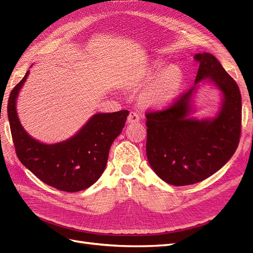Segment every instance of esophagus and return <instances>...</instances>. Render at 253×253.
<instances>
[{
	"instance_id": "obj_1",
	"label": "esophagus",
	"mask_w": 253,
	"mask_h": 253,
	"mask_svg": "<svg viewBox=\"0 0 253 253\" xmlns=\"http://www.w3.org/2000/svg\"><path fill=\"white\" fill-rule=\"evenodd\" d=\"M139 119H140V117H139V114L138 113L135 112V111L129 112L128 116H127V122H128V124H132V122H138Z\"/></svg>"
}]
</instances>
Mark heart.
<instances>
[{
    "instance_id": "obj_1",
    "label": "heart",
    "mask_w": 253,
    "mask_h": 253,
    "mask_svg": "<svg viewBox=\"0 0 253 253\" xmlns=\"http://www.w3.org/2000/svg\"><path fill=\"white\" fill-rule=\"evenodd\" d=\"M181 86V74L175 67L168 68L159 74L156 79L151 83L145 98L156 105H165L171 102L178 94Z\"/></svg>"
}]
</instances>
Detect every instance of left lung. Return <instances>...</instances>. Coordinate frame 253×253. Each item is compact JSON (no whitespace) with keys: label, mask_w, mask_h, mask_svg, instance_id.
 Listing matches in <instances>:
<instances>
[{"label":"left lung","mask_w":253,"mask_h":253,"mask_svg":"<svg viewBox=\"0 0 253 253\" xmlns=\"http://www.w3.org/2000/svg\"><path fill=\"white\" fill-rule=\"evenodd\" d=\"M194 60L200 64L195 83L210 77L224 95L217 116L188 118L194 87L166 109L145 112L149 164L173 186L193 185L217 172L234 154L242 133V96L235 80L211 53H197Z\"/></svg>","instance_id":"8db88e82"}]
</instances>
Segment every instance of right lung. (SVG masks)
I'll return each mask as SVG.
<instances>
[{
	"label": "right lung",
	"instance_id": "add662e5",
	"mask_svg": "<svg viewBox=\"0 0 253 253\" xmlns=\"http://www.w3.org/2000/svg\"><path fill=\"white\" fill-rule=\"evenodd\" d=\"M28 73L12 88L7 105L18 158L40 180L60 191L78 192L90 187L103 173L111 145L124 128L128 111L96 114L68 140L41 143L22 127L16 111L19 90Z\"/></svg>",
	"mask_w": 253,
	"mask_h": 253
}]
</instances>
